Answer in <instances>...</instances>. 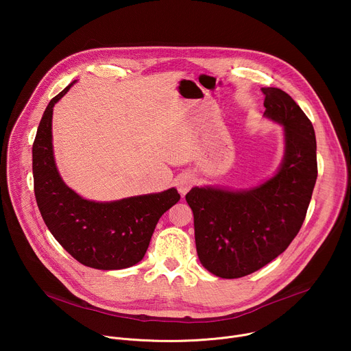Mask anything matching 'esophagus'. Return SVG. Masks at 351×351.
Here are the masks:
<instances>
[{
    "label": "esophagus",
    "instance_id": "34e87169",
    "mask_svg": "<svg viewBox=\"0 0 351 351\" xmlns=\"http://www.w3.org/2000/svg\"><path fill=\"white\" fill-rule=\"evenodd\" d=\"M191 186H193V178L187 175L182 176L178 182V190L180 194H186L191 189Z\"/></svg>",
    "mask_w": 351,
    "mask_h": 351
}]
</instances>
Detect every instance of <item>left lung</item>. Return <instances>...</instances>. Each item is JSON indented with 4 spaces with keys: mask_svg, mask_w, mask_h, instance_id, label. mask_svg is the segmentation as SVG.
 <instances>
[{
    "mask_svg": "<svg viewBox=\"0 0 351 351\" xmlns=\"http://www.w3.org/2000/svg\"><path fill=\"white\" fill-rule=\"evenodd\" d=\"M261 90L264 117L283 126L285 157L278 172L252 189L206 186L186 194L199 263L225 279L253 274L285 252L306 219L318 175L311 121L283 90Z\"/></svg>",
    "mask_w": 351,
    "mask_h": 351,
    "instance_id": "1",
    "label": "left lung"
}]
</instances>
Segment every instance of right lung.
Segmentation results:
<instances>
[{
    "instance_id": "add662e5",
    "label": "right lung",
    "mask_w": 351,
    "mask_h": 351,
    "mask_svg": "<svg viewBox=\"0 0 351 351\" xmlns=\"http://www.w3.org/2000/svg\"><path fill=\"white\" fill-rule=\"evenodd\" d=\"M73 83L49 101L37 129L33 143L36 202L48 230L80 264L104 271L129 268L143 260L157 222L180 195L172 187L97 203L65 184L54 160L51 122L54 106Z\"/></svg>"
}]
</instances>
